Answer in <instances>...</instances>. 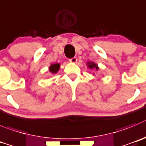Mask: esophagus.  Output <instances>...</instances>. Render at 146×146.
<instances>
[{
	"label": "esophagus",
	"instance_id": "obj_1",
	"mask_svg": "<svg viewBox=\"0 0 146 146\" xmlns=\"http://www.w3.org/2000/svg\"><path fill=\"white\" fill-rule=\"evenodd\" d=\"M69 62H72V63H76V62H77V58H76V57H73V58L69 60Z\"/></svg>",
	"mask_w": 146,
	"mask_h": 146
}]
</instances>
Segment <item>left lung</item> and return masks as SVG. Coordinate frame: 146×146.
Here are the masks:
<instances>
[{
    "label": "left lung",
    "mask_w": 146,
    "mask_h": 146,
    "mask_svg": "<svg viewBox=\"0 0 146 146\" xmlns=\"http://www.w3.org/2000/svg\"><path fill=\"white\" fill-rule=\"evenodd\" d=\"M86 65H88V68H90L91 70H92V69H95L96 70H98V69H99L98 65L94 63V62H88Z\"/></svg>",
    "instance_id": "8db88e82"
}]
</instances>
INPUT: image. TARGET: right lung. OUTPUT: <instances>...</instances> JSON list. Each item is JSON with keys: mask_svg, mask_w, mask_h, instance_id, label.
<instances>
[{"mask_svg": "<svg viewBox=\"0 0 146 146\" xmlns=\"http://www.w3.org/2000/svg\"><path fill=\"white\" fill-rule=\"evenodd\" d=\"M60 64L59 63H56V64H52L51 65V66L49 67V70L50 72H52V73H57V71L59 70L60 69Z\"/></svg>", "mask_w": 146, "mask_h": 146, "instance_id": "add662e5", "label": "right lung"}]
</instances>
